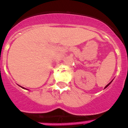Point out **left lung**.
I'll return each mask as SVG.
<instances>
[{"label":"left lung","mask_w":128,"mask_h":128,"mask_svg":"<svg viewBox=\"0 0 128 128\" xmlns=\"http://www.w3.org/2000/svg\"><path fill=\"white\" fill-rule=\"evenodd\" d=\"M110 83H111V82H110V83H109V84H107V85H106V86H105V88H106V87H107V86H108V85H109V84H110Z\"/></svg>","instance_id":"obj_1"}]
</instances>
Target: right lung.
I'll use <instances>...</instances> for the list:
<instances>
[{"label":"right lung","mask_w":128,"mask_h":128,"mask_svg":"<svg viewBox=\"0 0 128 128\" xmlns=\"http://www.w3.org/2000/svg\"><path fill=\"white\" fill-rule=\"evenodd\" d=\"M22 88H23V87H22Z\"/></svg>","instance_id":"1"}]
</instances>
